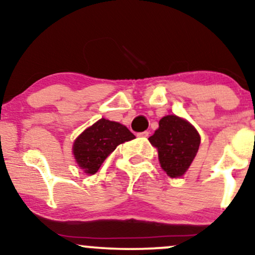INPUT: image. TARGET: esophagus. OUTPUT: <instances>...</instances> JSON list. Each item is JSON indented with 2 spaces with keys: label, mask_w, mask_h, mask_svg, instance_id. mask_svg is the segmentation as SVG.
Masks as SVG:
<instances>
[{
  "label": "esophagus",
  "mask_w": 255,
  "mask_h": 255,
  "mask_svg": "<svg viewBox=\"0 0 255 255\" xmlns=\"http://www.w3.org/2000/svg\"><path fill=\"white\" fill-rule=\"evenodd\" d=\"M136 135L141 136V137H147L148 135H150V133H148L147 130H145V131H140V133H137Z\"/></svg>",
  "instance_id": "34e87169"
}]
</instances>
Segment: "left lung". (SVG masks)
Here are the masks:
<instances>
[{"label": "left lung", "instance_id": "obj_1", "mask_svg": "<svg viewBox=\"0 0 255 255\" xmlns=\"http://www.w3.org/2000/svg\"><path fill=\"white\" fill-rule=\"evenodd\" d=\"M148 140L158 148L160 166L170 177L182 176L197 156L200 145L197 129L175 115L160 120L159 128Z\"/></svg>", "mask_w": 255, "mask_h": 255}]
</instances>
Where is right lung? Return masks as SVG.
Here are the masks:
<instances>
[{
	"mask_svg": "<svg viewBox=\"0 0 255 255\" xmlns=\"http://www.w3.org/2000/svg\"><path fill=\"white\" fill-rule=\"evenodd\" d=\"M134 134L119 122L102 119L75 140L73 153L86 174H96L116 146L134 139Z\"/></svg>",
	"mask_w": 255,
	"mask_h": 255,
	"instance_id": "right-lung-1",
	"label": "right lung"
}]
</instances>
